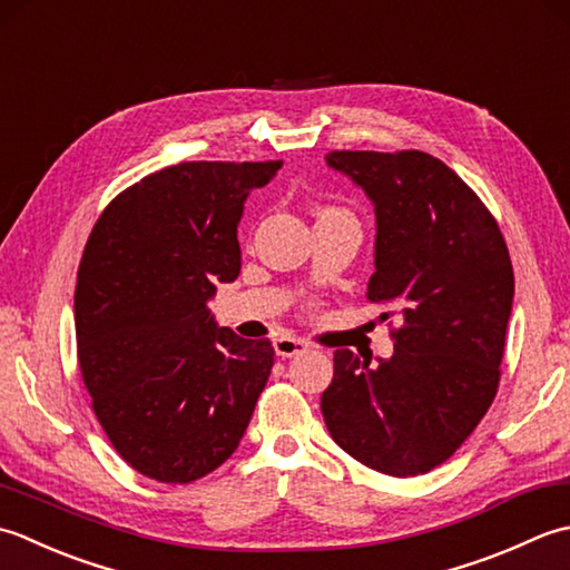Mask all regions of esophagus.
Wrapping results in <instances>:
<instances>
[{
	"label": "esophagus",
	"mask_w": 570,
	"mask_h": 570,
	"mask_svg": "<svg viewBox=\"0 0 570 570\" xmlns=\"http://www.w3.org/2000/svg\"><path fill=\"white\" fill-rule=\"evenodd\" d=\"M275 346V354L283 356V358H289V356H297L302 352H307V342L302 340H295V336H281V340L273 342Z\"/></svg>",
	"instance_id": "34e87169"
}]
</instances>
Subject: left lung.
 <instances>
[{"mask_svg":"<svg viewBox=\"0 0 570 570\" xmlns=\"http://www.w3.org/2000/svg\"><path fill=\"white\" fill-rule=\"evenodd\" d=\"M327 167L376 216L366 299L401 317L389 358L334 352L322 415L366 468L413 478L438 468L490 409L514 305V271L497 220L455 171L417 153H330Z\"/></svg>","mask_w":570,"mask_h":570,"instance_id":"left-lung-1","label":"left lung"}]
</instances>
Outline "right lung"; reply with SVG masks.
Returning <instances> with one entry per match:
<instances>
[{
  "instance_id": "add662e5",
  "label": "right lung",
  "mask_w": 570,
  "mask_h": 570,
  "mask_svg": "<svg viewBox=\"0 0 570 570\" xmlns=\"http://www.w3.org/2000/svg\"><path fill=\"white\" fill-rule=\"evenodd\" d=\"M283 161H181L115 199L76 285L78 364L120 458L157 482L214 472L238 448L275 350L218 327V283L240 273L238 224Z\"/></svg>"
}]
</instances>
